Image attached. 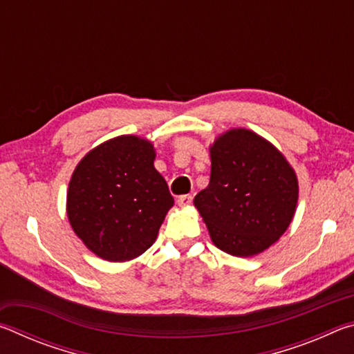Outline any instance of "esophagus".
Listing matches in <instances>:
<instances>
[{
    "label": "esophagus",
    "instance_id": "esophagus-1",
    "mask_svg": "<svg viewBox=\"0 0 354 354\" xmlns=\"http://www.w3.org/2000/svg\"><path fill=\"white\" fill-rule=\"evenodd\" d=\"M190 203H192V196L190 195H181L178 198V205L181 206V207H185V206H190Z\"/></svg>",
    "mask_w": 354,
    "mask_h": 354
}]
</instances>
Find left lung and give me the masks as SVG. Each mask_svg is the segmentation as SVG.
<instances>
[{"label": "left lung", "mask_w": 354, "mask_h": 354, "mask_svg": "<svg viewBox=\"0 0 354 354\" xmlns=\"http://www.w3.org/2000/svg\"><path fill=\"white\" fill-rule=\"evenodd\" d=\"M209 153L211 181L194 205L214 245L239 257L262 253L295 214V171L278 148L245 128L218 136Z\"/></svg>", "instance_id": "1"}]
</instances>
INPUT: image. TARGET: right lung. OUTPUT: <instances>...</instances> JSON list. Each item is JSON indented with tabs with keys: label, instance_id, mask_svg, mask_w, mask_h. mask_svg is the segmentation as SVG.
I'll use <instances>...</instances> for the list:
<instances>
[{
	"label": "right lung",
	"instance_id": "right-lung-1",
	"mask_svg": "<svg viewBox=\"0 0 354 354\" xmlns=\"http://www.w3.org/2000/svg\"><path fill=\"white\" fill-rule=\"evenodd\" d=\"M154 158L151 142L120 136L76 165L67 192L68 221L101 259L124 262L145 253L175 205Z\"/></svg>",
	"mask_w": 354,
	"mask_h": 354
}]
</instances>
